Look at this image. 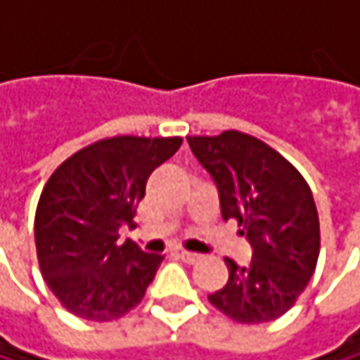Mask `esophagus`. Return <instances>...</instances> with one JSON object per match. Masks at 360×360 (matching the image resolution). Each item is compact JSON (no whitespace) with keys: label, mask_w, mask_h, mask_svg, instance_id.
<instances>
[{"label":"esophagus","mask_w":360,"mask_h":360,"mask_svg":"<svg viewBox=\"0 0 360 360\" xmlns=\"http://www.w3.org/2000/svg\"><path fill=\"white\" fill-rule=\"evenodd\" d=\"M179 258L183 262H195V260H200V254H195V252H187V250H181L179 252Z\"/></svg>","instance_id":"obj_1"}]
</instances>
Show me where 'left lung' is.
<instances>
[{
  "instance_id": "left-lung-1",
  "label": "left lung",
  "mask_w": 360,
  "mask_h": 360,
  "mask_svg": "<svg viewBox=\"0 0 360 360\" xmlns=\"http://www.w3.org/2000/svg\"><path fill=\"white\" fill-rule=\"evenodd\" d=\"M219 189L221 214L236 219L252 246L248 266L225 258L229 281L208 296L238 323L285 315L315 273L321 233L313 191L279 152L240 131L187 137Z\"/></svg>"
}]
</instances>
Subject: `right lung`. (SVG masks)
Instances as JSON below:
<instances>
[{"label":"right lung","mask_w":360,"mask_h":360,"mask_svg":"<svg viewBox=\"0 0 360 360\" xmlns=\"http://www.w3.org/2000/svg\"><path fill=\"white\" fill-rule=\"evenodd\" d=\"M181 137L120 135L66 158L45 183L35 212L37 260L60 304L87 321L135 309L165 256L146 254L118 229L133 227L146 181Z\"/></svg>","instance_id":"1"}]
</instances>
